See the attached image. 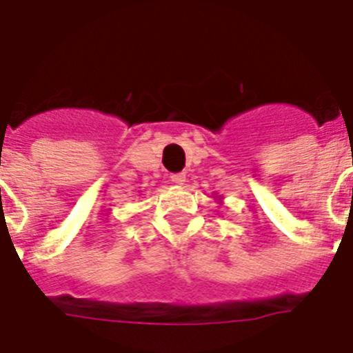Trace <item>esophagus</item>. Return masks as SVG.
Returning <instances> with one entry per match:
<instances>
[{"label": "esophagus", "instance_id": "1", "mask_svg": "<svg viewBox=\"0 0 353 353\" xmlns=\"http://www.w3.org/2000/svg\"><path fill=\"white\" fill-rule=\"evenodd\" d=\"M170 181L176 183V185H183V183L186 181V176L185 174H172Z\"/></svg>", "mask_w": 353, "mask_h": 353}]
</instances>
